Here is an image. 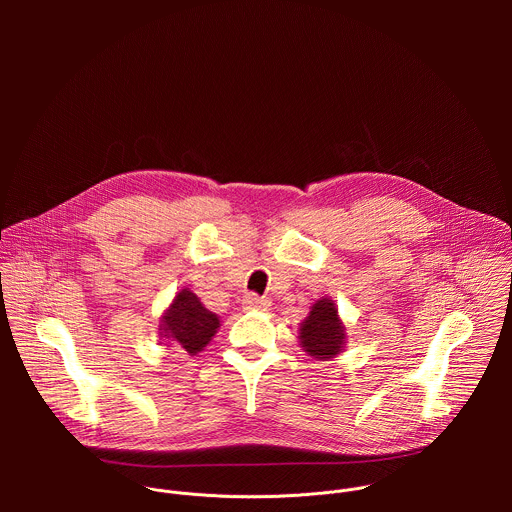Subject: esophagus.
<instances>
[{"mask_svg":"<svg viewBox=\"0 0 512 512\" xmlns=\"http://www.w3.org/2000/svg\"><path fill=\"white\" fill-rule=\"evenodd\" d=\"M245 308L247 310H267L269 308V300L267 298H261L257 294H247L245 300H243Z\"/></svg>","mask_w":512,"mask_h":512,"instance_id":"34e87169","label":"esophagus"}]
</instances>
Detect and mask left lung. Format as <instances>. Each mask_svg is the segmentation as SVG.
<instances>
[{
    "label": "left lung",
    "mask_w": 512,
    "mask_h": 512,
    "mask_svg": "<svg viewBox=\"0 0 512 512\" xmlns=\"http://www.w3.org/2000/svg\"><path fill=\"white\" fill-rule=\"evenodd\" d=\"M300 340L316 358H330L342 350L344 326L332 300L324 298L312 306L310 316L302 322Z\"/></svg>",
    "instance_id": "8db88e82"
}]
</instances>
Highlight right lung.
Returning a JSON list of instances; mask_svg holds the SVG:
<instances>
[{"instance_id": "1", "label": "right lung", "mask_w": 512, "mask_h": 512, "mask_svg": "<svg viewBox=\"0 0 512 512\" xmlns=\"http://www.w3.org/2000/svg\"><path fill=\"white\" fill-rule=\"evenodd\" d=\"M162 322L164 336L170 338L188 354L200 352L218 328L216 314L208 312L188 289H182L174 298V304L170 306Z\"/></svg>"}]
</instances>
